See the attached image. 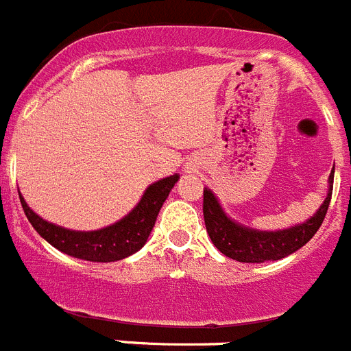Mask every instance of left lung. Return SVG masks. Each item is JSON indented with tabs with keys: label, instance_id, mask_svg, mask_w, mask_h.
Returning <instances> with one entry per match:
<instances>
[{
	"label": "left lung",
	"instance_id": "left-lung-1",
	"mask_svg": "<svg viewBox=\"0 0 351 351\" xmlns=\"http://www.w3.org/2000/svg\"><path fill=\"white\" fill-rule=\"evenodd\" d=\"M328 181H330L328 195L320 209L316 210L315 216L302 225L291 226L288 230L280 232L251 230L247 226L232 221L223 213L213 191L206 188L204 190V221H206L207 234L214 246L218 247L223 255L237 260V262L262 263L269 262V260L285 258L308 243L324 223L330 197H332L334 169Z\"/></svg>",
	"mask_w": 351,
	"mask_h": 351
}]
</instances>
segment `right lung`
<instances>
[{
    "mask_svg": "<svg viewBox=\"0 0 351 351\" xmlns=\"http://www.w3.org/2000/svg\"><path fill=\"white\" fill-rule=\"evenodd\" d=\"M178 179L179 176H170L151 184L128 216L114 223L112 226L96 232L66 230L36 216L27 207L23 197L21 204L33 228L56 250L89 262H117L133 255L144 246L153 230L158 213Z\"/></svg>",
    "mask_w": 351,
    "mask_h": 351,
    "instance_id": "add662e5",
    "label": "right lung"
}]
</instances>
